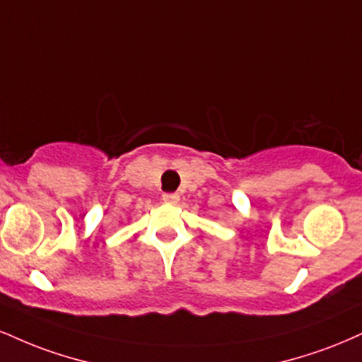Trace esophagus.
Segmentation results:
<instances>
[{"label":"esophagus","mask_w":362,"mask_h":362,"mask_svg":"<svg viewBox=\"0 0 362 362\" xmlns=\"http://www.w3.org/2000/svg\"><path fill=\"white\" fill-rule=\"evenodd\" d=\"M163 202L167 204H177L178 200H180V195L178 194H163Z\"/></svg>","instance_id":"obj_1"}]
</instances>
